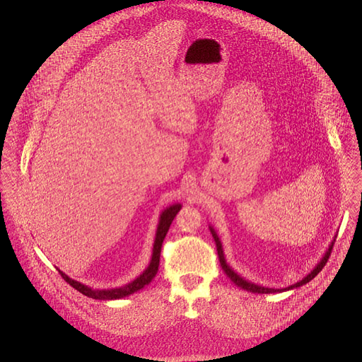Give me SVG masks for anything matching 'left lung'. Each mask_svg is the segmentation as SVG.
I'll return each mask as SVG.
<instances>
[{"mask_svg":"<svg viewBox=\"0 0 362 362\" xmlns=\"http://www.w3.org/2000/svg\"><path fill=\"white\" fill-rule=\"evenodd\" d=\"M210 228V233H211V235H213V238H214V243H216V248H217V255H218V260H220V264H221V269L224 270V273L227 274V277L235 284V286H238V287H241L243 290H247V291H250V293H258V294H270V293H283V291H287V290H293V288H297V287H301V286H304V284H307L308 281H310L322 269H323V266L326 264V262H327V259L330 257V252H332V250H333V243L330 244V247H329V250L326 251V254H325V257L320 259V262L315 266V269L310 272V274H307L303 280H300L298 283H296V284H293V286H288V287H286V288H267V287H262V286H258V284H255V283H251V281H248V280H245V279H243L238 273H235L228 264H227V262H226V259H224V254H223V247H221V243H220V240H218V235L216 234V231L211 228V227H209Z\"/></svg>","mask_w":362,"mask_h":362,"instance_id":"1","label":"left lung"}]
</instances>
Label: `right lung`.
<instances>
[{
  "label": "right lung",
  "instance_id": "1",
  "mask_svg": "<svg viewBox=\"0 0 362 362\" xmlns=\"http://www.w3.org/2000/svg\"><path fill=\"white\" fill-rule=\"evenodd\" d=\"M181 205L175 204L173 206L167 207L158 218V226H157V231H156L155 244H153V254L149 266L146 267V270H144V273L141 276H138L134 281L125 284L124 287L119 288H110V290H93L76 280H72L71 277H68L65 273H62L59 269V274L62 276V279L72 286L75 290H78L79 293H82L83 296L89 297V298H95V300H118V298H124L128 297L139 290H142L146 284H149L158 270V263H160V252H161V245H163V240L170 228V224L173 223L174 217L177 216V213L180 211Z\"/></svg>",
  "mask_w": 362,
  "mask_h": 362
}]
</instances>
